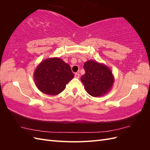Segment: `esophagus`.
I'll use <instances>...</instances> for the list:
<instances>
[{"label": "esophagus", "instance_id": "obj_1", "mask_svg": "<svg viewBox=\"0 0 150 150\" xmlns=\"http://www.w3.org/2000/svg\"><path fill=\"white\" fill-rule=\"evenodd\" d=\"M79 73H76L75 74V75H74V77H75V78H77V79H78L79 78Z\"/></svg>", "mask_w": 150, "mask_h": 150}]
</instances>
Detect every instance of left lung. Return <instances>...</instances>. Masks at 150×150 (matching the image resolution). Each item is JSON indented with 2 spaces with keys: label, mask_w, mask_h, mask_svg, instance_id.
<instances>
[{
  "label": "left lung",
  "mask_w": 150,
  "mask_h": 150,
  "mask_svg": "<svg viewBox=\"0 0 150 150\" xmlns=\"http://www.w3.org/2000/svg\"><path fill=\"white\" fill-rule=\"evenodd\" d=\"M85 74L81 80L85 89L93 97H100L110 91L115 82L112 71L103 63L92 60L87 61L84 64Z\"/></svg>",
  "instance_id": "left-lung-1"
}]
</instances>
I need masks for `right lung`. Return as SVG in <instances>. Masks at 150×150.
I'll list each match as a JSON object with an SVG mask.
<instances>
[{
    "instance_id": "obj_1",
    "label": "right lung",
    "mask_w": 150,
    "mask_h": 150,
    "mask_svg": "<svg viewBox=\"0 0 150 150\" xmlns=\"http://www.w3.org/2000/svg\"><path fill=\"white\" fill-rule=\"evenodd\" d=\"M73 78L70 66L59 57L42 61L34 72V80L38 89L52 96L63 91Z\"/></svg>"
}]
</instances>
